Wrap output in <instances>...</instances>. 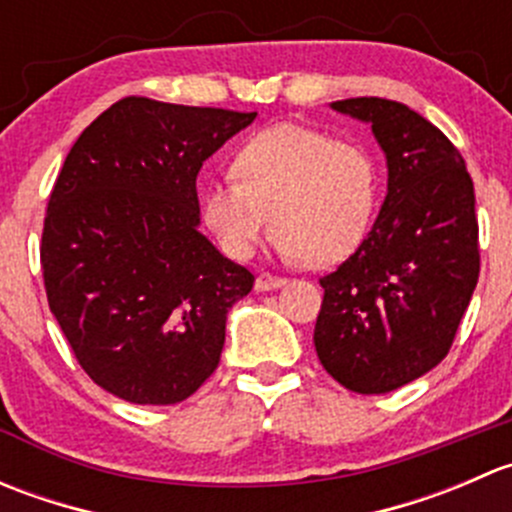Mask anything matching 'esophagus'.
<instances>
[{
  "label": "esophagus",
  "mask_w": 512,
  "mask_h": 512,
  "mask_svg": "<svg viewBox=\"0 0 512 512\" xmlns=\"http://www.w3.org/2000/svg\"><path fill=\"white\" fill-rule=\"evenodd\" d=\"M285 282H287L285 277H275V275H270V272H262V275H257L255 289H257V292H270V289L282 287Z\"/></svg>",
  "instance_id": "esophagus-1"
}]
</instances>
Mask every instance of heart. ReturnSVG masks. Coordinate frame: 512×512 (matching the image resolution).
Returning a JSON list of instances; mask_svg holds the SVG:
<instances>
[{"instance_id": "b5f03b06", "label": "heart", "mask_w": 512, "mask_h": 512, "mask_svg": "<svg viewBox=\"0 0 512 512\" xmlns=\"http://www.w3.org/2000/svg\"><path fill=\"white\" fill-rule=\"evenodd\" d=\"M232 173L237 180L210 183L200 198L203 223L232 260L255 255L270 213L277 250L312 267L347 260L369 230L374 165L354 143L277 123L237 148Z\"/></svg>"}]
</instances>
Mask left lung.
Here are the masks:
<instances>
[{
	"label": "left lung",
	"mask_w": 512,
	"mask_h": 512,
	"mask_svg": "<svg viewBox=\"0 0 512 512\" xmlns=\"http://www.w3.org/2000/svg\"><path fill=\"white\" fill-rule=\"evenodd\" d=\"M371 123L389 185L369 235L324 275L314 347L356 394H389L441 364L480 272L476 193L458 148L416 111L376 96L334 101Z\"/></svg>",
	"instance_id": "8db88e82"
}]
</instances>
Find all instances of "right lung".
<instances>
[{
  "label": "right lung",
  "instance_id": "1",
  "mask_svg": "<svg viewBox=\"0 0 512 512\" xmlns=\"http://www.w3.org/2000/svg\"><path fill=\"white\" fill-rule=\"evenodd\" d=\"M255 116L128 96L66 156L41 232L46 299L108 394L178 404L218 369L255 277L198 230L195 178Z\"/></svg>",
  "mask_w": 512,
  "mask_h": 512
}]
</instances>
